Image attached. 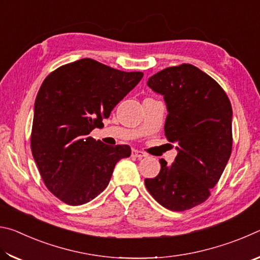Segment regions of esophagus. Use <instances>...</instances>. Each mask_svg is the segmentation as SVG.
I'll return each instance as SVG.
<instances>
[{
    "mask_svg": "<svg viewBox=\"0 0 260 260\" xmlns=\"http://www.w3.org/2000/svg\"><path fill=\"white\" fill-rule=\"evenodd\" d=\"M132 156L135 157V158H138V159H141V158L146 157V153L142 152V151H140V150H136V149H134V150L132 151Z\"/></svg>",
    "mask_w": 260,
    "mask_h": 260,
    "instance_id": "esophagus-1",
    "label": "esophagus"
}]
</instances>
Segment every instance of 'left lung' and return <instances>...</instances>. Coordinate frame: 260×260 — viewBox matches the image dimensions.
Returning a JSON list of instances; mask_svg holds the SVG:
<instances>
[{"label": "left lung", "instance_id": "8db88e82", "mask_svg": "<svg viewBox=\"0 0 260 260\" xmlns=\"http://www.w3.org/2000/svg\"><path fill=\"white\" fill-rule=\"evenodd\" d=\"M147 85L164 98L165 135L178 144V155L171 165L160 159L159 173L144 183L164 208L191 209L210 196L231 157V102L217 81L191 64L164 69Z\"/></svg>", "mask_w": 260, "mask_h": 260}]
</instances>
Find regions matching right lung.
<instances>
[{
	"label": "right lung",
	"instance_id": "right-lung-1",
	"mask_svg": "<svg viewBox=\"0 0 260 260\" xmlns=\"http://www.w3.org/2000/svg\"><path fill=\"white\" fill-rule=\"evenodd\" d=\"M142 72H124L90 58L55 70L39 89L30 148L46 187L69 205L94 200L114 166L131 156L127 144L107 146L89 136L138 85Z\"/></svg>",
	"mask_w": 260,
	"mask_h": 260
}]
</instances>
